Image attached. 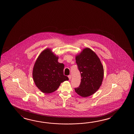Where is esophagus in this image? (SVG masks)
Wrapping results in <instances>:
<instances>
[{
  "label": "esophagus",
  "instance_id": "esophagus-1",
  "mask_svg": "<svg viewBox=\"0 0 134 134\" xmlns=\"http://www.w3.org/2000/svg\"><path fill=\"white\" fill-rule=\"evenodd\" d=\"M68 77H69V80H70L71 79V75H69V76H68Z\"/></svg>",
  "mask_w": 134,
  "mask_h": 134
}]
</instances>
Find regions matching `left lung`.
I'll list each match as a JSON object with an SVG mask.
<instances>
[{
    "mask_svg": "<svg viewBox=\"0 0 134 134\" xmlns=\"http://www.w3.org/2000/svg\"><path fill=\"white\" fill-rule=\"evenodd\" d=\"M76 62L82 79L75 91L83 97L93 94L103 81L104 69L100 60L94 52L87 48L76 57Z\"/></svg>",
    "mask_w": 134,
    "mask_h": 134,
    "instance_id": "1",
    "label": "left lung"
}]
</instances>
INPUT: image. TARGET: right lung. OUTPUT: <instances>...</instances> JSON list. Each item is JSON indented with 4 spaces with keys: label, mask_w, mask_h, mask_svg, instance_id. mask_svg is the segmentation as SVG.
<instances>
[{
    "label": "right lung",
    "mask_w": 134,
    "mask_h": 134,
    "mask_svg": "<svg viewBox=\"0 0 134 134\" xmlns=\"http://www.w3.org/2000/svg\"><path fill=\"white\" fill-rule=\"evenodd\" d=\"M58 59L51 49L47 48L40 54L35 62L33 79L36 86L43 93L55 92L61 83L69 80L64 74V64L58 62Z\"/></svg>",
    "instance_id": "obj_1"
}]
</instances>
